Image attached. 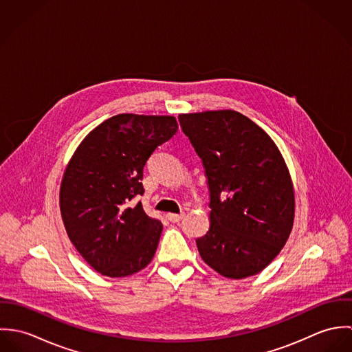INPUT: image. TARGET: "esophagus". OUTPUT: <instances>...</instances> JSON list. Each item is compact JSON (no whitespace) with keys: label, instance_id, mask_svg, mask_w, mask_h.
<instances>
[{"label":"esophagus","instance_id":"34e87169","mask_svg":"<svg viewBox=\"0 0 352 352\" xmlns=\"http://www.w3.org/2000/svg\"><path fill=\"white\" fill-rule=\"evenodd\" d=\"M166 218H168L170 222H179V221H182V219L184 218V212H182V214L169 212V214H166Z\"/></svg>","mask_w":352,"mask_h":352}]
</instances>
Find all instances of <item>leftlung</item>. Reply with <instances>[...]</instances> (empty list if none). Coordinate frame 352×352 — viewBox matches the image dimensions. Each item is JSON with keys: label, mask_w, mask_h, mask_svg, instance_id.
Here are the masks:
<instances>
[{"label": "left lung", "mask_w": 352, "mask_h": 352, "mask_svg": "<svg viewBox=\"0 0 352 352\" xmlns=\"http://www.w3.org/2000/svg\"><path fill=\"white\" fill-rule=\"evenodd\" d=\"M201 158L210 191V228L197 240L203 261L229 279L263 271L294 223L293 180L271 137L233 109L180 113Z\"/></svg>", "instance_id": "obj_1"}]
</instances>
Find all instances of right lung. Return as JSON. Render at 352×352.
<instances>
[{
  "mask_svg": "<svg viewBox=\"0 0 352 352\" xmlns=\"http://www.w3.org/2000/svg\"><path fill=\"white\" fill-rule=\"evenodd\" d=\"M177 129L170 115L119 113L72 155L60 182V215L72 244L101 275L123 278L151 263L162 223L133 199L145 192L146 161Z\"/></svg>",
  "mask_w": 352,
  "mask_h": 352,
  "instance_id": "obj_1",
  "label": "right lung"
}]
</instances>
